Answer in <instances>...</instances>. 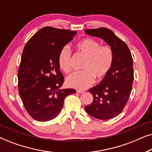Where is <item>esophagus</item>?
Instances as JSON below:
<instances>
[{
	"label": "esophagus",
	"mask_w": 152,
	"mask_h": 152,
	"mask_svg": "<svg viewBox=\"0 0 152 152\" xmlns=\"http://www.w3.org/2000/svg\"><path fill=\"white\" fill-rule=\"evenodd\" d=\"M76 91H77V93H82L84 92V90H80V89H77Z\"/></svg>",
	"instance_id": "obj_1"
}]
</instances>
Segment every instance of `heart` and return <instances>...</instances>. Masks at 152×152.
<instances>
[{"label":"heart","mask_w":152,"mask_h":152,"mask_svg":"<svg viewBox=\"0 0 152 152\" xmlns=\"http://www.w3.org/2000/svg\"><path fill=\"white\" fill-rule=\"evenodd\" d=\"M75 48L79 53L86 57L83 62V70L72 74L66 79L70 87L85 89L95 82V77L102 79L109 73L113 63V53L107 45L92 38H85L76 43ZM72 53L67 45L62 47L59 52L57 61L62 71L66 74L71 71Z\"/></svg>","instance_id":"1"}]
</instances>
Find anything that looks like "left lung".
Segmentation results:
<instances>
[{
    "label": "left lung",
    "mask_w": 152,
    "mask_h": 152,
    "mask_svg": "<svg viewBox=\"0 0 152 152\" xmlns=\"http://www.w3.org/2000/svg\"><path fill=\"white\" fill-rule=\"evenodd\" d=\"M84 32L102 39L113 53V66L109 73L100 84L89 89L93 100L85 107V110L97 119H111L123 111L129 98L134 81L132 54L127 45L109 29H89Z\"/></svg>",
    "instance_id": "1"
}]
</instances>
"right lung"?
Returning <instances> with one entry per match:
<instances>
[{
	"mask_svg": "<svg viewBox=\"0 0 152 152\" xmlns=\"http://www.w3.org/2000/svg\"><path fill=\"white\" fill-rule=\"evenodd\" d=\"M75 31L45 27L25 45L18 71V93L25 109L39 122L55 118L72 88L59 89L64 77L57 61L62 47L72 40Z\"/></svg>",
	"mask_w": 152,
	"mask_h": 152,
	"instance_id": "1",
	"label": "right lung"
}]
</instances>
